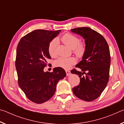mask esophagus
<instances>
[{
	"label": "esophagus",
	"instance_id": "esophagus-1",
	"mask_svg": "<svg viewBox=\"0 0 124 124\" xmlns=\"http://www.w3.org/2000/svg\"><path fill=\"white\" fill-rule=\"evenodd\" d=\"M66 74L67 76H70V75H71V73L70 70H66Z\"/></svg>",
	"mask_w": 124,
	"mask_h": 124
}]
</instances>
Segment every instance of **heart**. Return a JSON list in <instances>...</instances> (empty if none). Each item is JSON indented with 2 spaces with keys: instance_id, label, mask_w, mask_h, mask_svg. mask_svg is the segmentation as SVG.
Instances as JSON below:
<instances>
[{
  "instance_id": "obj_1",
  "label": "heart",
  "mask_w": 124,
  "mask_h": 124,
  "mask_svg": "<svg viewBox=\"0 0 124 124\" xmlns=\"http://www.w3.org/2000/svg\"><path fill=\"white\" fill-rule=\"evenodd\" d=\"M61 40L68 46L70 49L73 50L74 53L78 56H82L85 51V45L83 43H80V39L75 35L67 33L61 38ZM56 46H57V40L54 39L50 42L49 47H48V52L50 55L52 57L56 56ZM76 59L74 57H61L58 58L54 61V66L57 67L68 70L72 66L75 64Z\"/></svg>"
}]
</instances>
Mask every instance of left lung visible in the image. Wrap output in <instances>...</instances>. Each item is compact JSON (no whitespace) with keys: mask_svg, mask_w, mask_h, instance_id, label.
<instances>
[{"mask_svg":"<svg viewBox=\"0 0 124 124\" xmlns=\"http://www.w3.org/2000/svg\"><path fill=\"white\" fill-rule=\"evenodd\" d=\"M71 32L82 37L85 43L82 60L75 66L81 70H71L72 74L79 75L80 80L79 85L73 88V92L80 99L92 101L101 95L108 82L109 48L104 37L89 27L74 28Z\"/></svg>","mask_w":124,"mask_h":124,"instance_id":"obj_1","label":"left lung"}]
</instances>
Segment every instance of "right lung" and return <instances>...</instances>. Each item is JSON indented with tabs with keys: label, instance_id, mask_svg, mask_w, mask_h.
I'll return each mask as SVG.
<instances>
[{
	"label": "right lung",
	"instance_id": "obj_1",
	"mask_svg": "<svg viewBox=\"0 0 124 124\" xmlns=\"http://www.w3.org/2000/svg\"><path fill=\"white\" fill-rule=\"evenodd\" d=\"M61 30L37 29L20 40L16 50L15 66L18 85L31 101L40 104L50 100L55 93L56 85L66 77L61 67L51 73L44 71L46 58H50L48 47Z\"/></svg>",
	"mask_w": 124,
	"mask_h": 124
}]
</instances>
